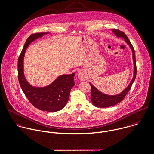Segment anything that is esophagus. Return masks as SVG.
Returning a JSON list of instances; mask_svg holds the SVG:
<instances>
[{
	"label": "esophagus",
	"mask_w": 154,
	"mask_h": 154,
	"mask_svg": "<svg viewBox=\"0 0 154 154\" xmlns=\"http://www.w3.org/2000/svg\"><path fill=\"white\" fill-rule=\"evenodd\" d=\"M78 79L81 81H85L86 79V76L82 72H79L78 73Z\"/></svg>",
	"instance_id": "esophagus-1"
}]
</instances>
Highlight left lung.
<instances>
[{"mask_svg":"<svg viewBox=\"0 0 154 154\" xmlns=\"http://www.w3.org/2000/svg\"><path fill=\"white\" fill-rule=\"evenodd\" d=\"M112 31L118 38H123L127 44L130 46L132 52H133V60L134 63V75L133 79L128 86L123 90L121 93L116 95H107L98 90L90 82V84L91 87V100L92 103L97 107H107L112 106H114L119 102H121L125 97L129 90H130L133 82L134 81L136 77V57L134 48L131 44L130 40L128 39V37L122 31L116 29H112Z\"/></svg>","mask_w":154,"mask_h":154,"instance_id":"8db88e82","label":"left lung"}]
</instances>
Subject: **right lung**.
Returning a JSON list of instances; mask_svg holds the SVG:
<instances>
[{
  "mask_svg": "<svg viewBox=\"0 0 154 154\" xmlns=\"http://www.w3.org/2000/svg\"><path fill=\"white\" fill-rule=\"evenodd\" d=\"M48 33H35L27 38L18 57V78L23 93L33 106L41 110L54 112L63 109L67 103L70 90L75 85V73L60 75L47 87H35L27 81L23 70V60L27 48L35 40Z\"/></svg>",
  "mask_w": 154,
  "mask_h": 154,
  "instance_id": "obj_1",
  "label": "right lung"
}]
</instances>
